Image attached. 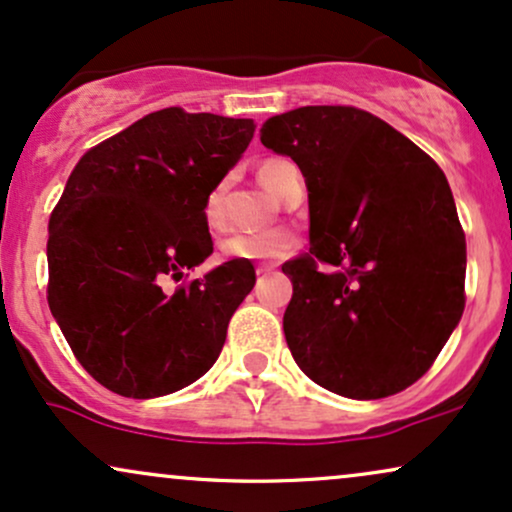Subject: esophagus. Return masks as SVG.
Instances as JSON below:
<instances>
[{"instance_id":"obj_1","label":"esophagus","mask_w":512,"mask_h":512,"mask_svg":"<svg viewBox=\"0 0 512 512\" xmlns=\"http://www.w3.org/2000/svg\"><path fill=\"white\" fill-rule=\"evenodd\" d=\"M275 266H258V275H266V273H270V270H273Z\"/></svg>"}]
</instances>
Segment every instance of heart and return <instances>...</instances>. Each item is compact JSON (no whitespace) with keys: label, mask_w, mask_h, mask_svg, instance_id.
<instances>
[{"label":"heart","mask_w":512,"mask_h":512,"mask_svg":"<svg viewBox=\"0 0 512 512\" xmlns=\"http://www.w3.org/2000/svg\"><path fill=\"white\" fill-rule=\"evenodd\" d=\"M290 160L282 158H270L261 162L258 167V179L266 186L268 191H273L275 196H280L282 182H285V174L292 170ZM206 218L210 225H218L222 218V191L215 189L206 201ZM292 246V239L282 232H254V234H234L222 244V251L230 258H280L287 249Z\"/></svg>","instance_id":"1"}]
</instances>
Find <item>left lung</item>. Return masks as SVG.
Listing matches in <instances>:
<instances>
[{
    "mask_svg": "<svg viewBox=\"0 0 512 512\" xmlns=\"http://www.w3.org/2000/svg\"><path fill=\"white\" fill-rule=\"evenodd\" d=\"M261 143L297 162L309 191L311 249L282 266L294 362L342 398L412 386L465 309V234L446 174L357 107L278 114Z\"/></svg>",
    "mask_w": 512,
    "mask_h": 512,
    "instance_id": "8db88e82",
    "label": "left lung"
}]
</instances>
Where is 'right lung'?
I'll use <instances>...</instances> for the list:
<instances>
[{"label":"right lung","instance_id":"obj_1","mask_svg":"<svg viewBox=\"0 0 512 512\" xmlns=\"http://www.w3.org/2000/svg\"><path fill=\"white\" fill-rule=\"evenodd\" d=\"M254 119L146 114L88 150L50 218L47 302L76 359L124 398L198 381L256 270L232 258L170 292L213 254L206 201L254 138Z\"/></svg>","mask_w":512,"mask_h":512}]
</instances>
